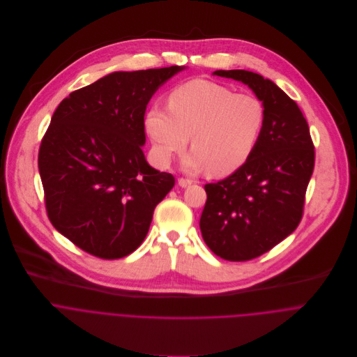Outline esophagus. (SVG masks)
<instances>
[{"label":"esophagus","instance_id":"1","mask_svg":"<svg viewBox=\"0 0 357 357\" xmlns=\"http://www.w3.org/2000/svg\"><path fill=\"white\" fill-rule=\"evenodd\" d=\"M194 181L192 180H190V178H184V177H180L178 178V185L180 187H183V188H185V187H188V185H191Z\"/></svg>","mask_w":357,"mask_h":357}]
</instances>
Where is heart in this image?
Returning <instances> with one entry per match:
<instances>
[{
  "label": "heart",
  "instance_id": "b5f03b06",
  "mask_svg": "<svg viewBox=\"0 0 357 357\" xmlns=\"http://www.w3.org/2000/svg\"><path fill=\"white\" fill-rule=\"evenodd\" d=\"M167 105L153 104L144 125L158 163L166 166L188 144L192 153L184 160L187 170L206 169L215 177L242 167L262 135L266 109L252 93L206 79H192L174 88Z\"/></svg>",
  "mask_w": 357,
  "mask_h": 357
}]
</instances>
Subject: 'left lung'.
Listing matches in <instances>:
<instances>
[{"label":"left lung","instance_id":"obj_1","mask_svg":"<svg viewBox=\"0 0 357 357\" xmlns=\"http://www.w3.org/2000/svg\"><path fill=\"white\" fill-rule=\"evenodd\" d=\"M214 75L246 84L264 102L266 121L249 160L204 185V243L227 261L257 258L296 231L314 167V146L300 107L271 79L246 70Z\"/></svg>","mask_w":357,"mask_h":357}]
</instances>
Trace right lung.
Returning a JSON list of instances; mask_svg holds the SVG:
<instances>
[{
	"label": "right lung",
	"instance_id": "1",
	"mask_svg": "<svg viewBox=\"0 0 357 357\" xmlns=\"http://www.w3.org/2000/svg\"><path fill=\"white\" fill-rule=\"evenodd\" d=\"M184 67L108 74L71 92L53 112L38 169L52 225L89 255L133 253L174 187L143 153L144 115L156 89Z\"/></svg>",
	"mask_w": 357,
	"mask_h": 357
}]
</instances>
